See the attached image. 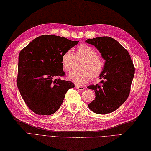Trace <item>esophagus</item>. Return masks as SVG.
Instances as JSON below:
<instances>
[{"mask_svg":"<svg viewBox=\"0 0 151 151\" xmlns=\"http://www.w3.org/2000/svg\"><path fill=\"white\" fill-rule=\"evenodd\" d=\"M75 88L76 89H77L78 90H80V91H83L85 89L84 87H81V86H76Z\"/></svg>","mask_w":151,"mask_h":151,"instance_id":"34e87169","label":"esophagus"}]
</instances>
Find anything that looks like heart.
Here are the masks:
<instances>
[{
	"mask_svg": "<svg viewBox=\"0 0 151 151\" xmlns=\"http://www.w3.org/2000/svg\"><path fill=\"white\" fill-rule=\"evenodd\" d=\"M74 56L75 58L84 60V62L79 67L80 71L72 72L68 76L69 78L76 84L84 85L90 81L91 78L97 80L103 73L104 61L98 56L93 47L88 45H81L75 49L74 54L70 50L64 52L61 57V65L64 70L69 72L71 70Z\"/></svg>",
	"mask_w": 151,
	"mask_h": 151,
	"instance_id": "1",
	"label": "heart"
}]
</instances>
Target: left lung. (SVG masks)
I'll return each instance as SVG.
<instances>
[{"mask_svg": "<svg viewBox=\"0 0 151 151\" xmlns=\"http://www.w3.org/2000/svg\"><path fill=\"white\" fill-rule=\"evenodd\" d=\"M86 42L93 45L105 60L104 71L100 76L101 84L88 86L95 93V100L88 107L98 114L111 113L129 97L135 67L127 50L114 38L99 37L86 40Z\"/></svg>", "mask_w": 151, "mask_h": 151, "instance_id": "8db88e82", "label": "left lung"}]
</instances>
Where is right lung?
<instances>
[{
    "mask_svg": "<svg viewBox=\"0 0 151 151\" xmlns=\"http://www.w3.org/2000/svg\"><path fill=\"white\" fill-rule=\"evenodd\" d=\"M78 43L65 37L43 35L21 50L17 85L22 99L35 114L55 113L67 91L75 87L72 82L60 79L65 75L61 57Z\"/></svg>",
    "mask_w": 151,
    "mask_h": 151,
    "instance_id": "1",
    "label": "right lung"
}]
</instances>
